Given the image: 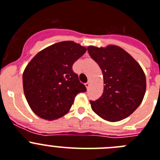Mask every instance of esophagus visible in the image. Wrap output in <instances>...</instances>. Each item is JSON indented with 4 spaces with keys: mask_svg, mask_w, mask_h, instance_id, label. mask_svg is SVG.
<instances>
[{
    "mask_svg": "<svg viewBox=\"0 0 160 160\" xmlns=\"http://www.w3.org/2000/svg\"><path fill=\"white\" fill-rule=\"evenodd\" d=\"M90 85H91V81H90V80H88V82H87V83H85V86H86V88H89V87H90Z\"/></svg>",
    "mask_w": 160,
    "mask_h": 160,
    "instance_id": "obj_1",
    "label": "esophagus"
}]
</instances>
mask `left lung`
I'll list each match as a JSON object with an SVG mask.
<instances>
[{
	"mask_svg": "<svg viewBox=\"0 0 160 160\" xmlns=\"http://www.w3.org/2000/svg\"><path fill=\"white\" fill-rule=\"evenodd\" d=\"M88 51L101 68L105 84L101 97L96 101H90L92 109L109 122L126 118L143 100L147 88L143 70L118 46H89Z\"/></svg>",
	"mask_w": 160,
	"mask_h": 160,
	"instance_id": "1",
	"label": "left lung"
}]
</instances>
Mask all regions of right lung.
I'll list each match as a JSON object with an SVG mask.
<instances>
[{"label":"right lung","instance_id":"right-lung-1","mask_svg":"<svg viewBox=\"0 0 160 160\" xmlns=\"http://www.w3.org/2000/svg\"><path fill=\"white\" fill-rule=\"evenodd\" d=\"M86 47L63 41L39 51L25 68L22 82L26 101L37 116L48 121L66 114L75 97L86 91L72 65Z\"/></svg>","mask_w":160,"mask_h":160}]
</instances>
